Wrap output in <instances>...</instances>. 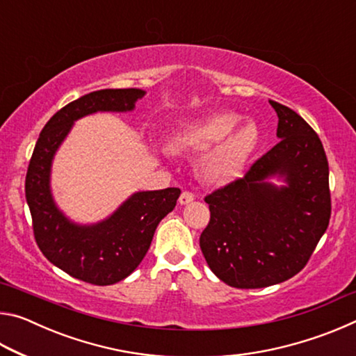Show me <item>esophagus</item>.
<instances>
[{"label": "esophagus", "mask_w": 356, "mask_h": 356, "mask_svg": "<svg viewBox=\"0 0 356 356\" xmlns=\"http://www.w3.org/2000/svg\"><path fill=\"white\" fill-rule=\"evenodd\" d=\"M193 200H195V195L191 191H182V195L179 197V204L180 206H185V204L191 202Z\"/></svg>", "instance_id": "esophagus-1"}]
</instances>
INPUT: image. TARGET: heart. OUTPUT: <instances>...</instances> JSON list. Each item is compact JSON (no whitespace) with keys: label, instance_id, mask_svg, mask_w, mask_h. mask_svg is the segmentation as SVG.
Returning <instances> with one entry per match:
<instances>
[{"label":"heart","instance_id":"obj_1","mask_svg":"<svg viewBox=\"0 0 356 356\" xmlns=\"http://www.w3.org/2000/svg\"><path fill=\"white\" fill-rule=\"evenodd\" d=\"M240 119L242 116L237 113L221 111L193 120L171 136L170 149L185 152L206 150L212 145L200 161L202 177L212 184L231 182L242 174L259 141L257 125L248 120L237 127Z\"/></svg>","mask_w":356,"mask_h":356}]
</instances>
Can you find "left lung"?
<instances>
[{
	"label": "left lung",
	"instance_id": "left-lung-1",
	"mask_svg": "<svg viewBox=\"0 0 356 356\" xmlns=\"http://www.w3.org/2000/svg\"><path fill=\"white\" fill-rule=\"evenodd\" d=\"M278 114L280 143L243 179L206 196L210 221L200 246L227 286L259 289L286 281L308 264L330 222L328 160L321 138L291 108ZM278 177L284 186L269 179Z\"/></svg>",
	"mask_w": 356,
	"mask_h": 356
}]
</instances>
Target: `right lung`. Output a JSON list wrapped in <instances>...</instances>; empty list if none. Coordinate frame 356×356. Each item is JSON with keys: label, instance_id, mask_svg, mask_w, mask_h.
<instances>
[{"label": "right lung", "instance_id": "1", "mask_svg": "<svg viewBox=\"0 0 356 356\" xmlns=\"http://www.w3.org/2000/svg\"><path fill=\"white\" fill-rule=\"evenodd\" d=\"M143 89H102L61 108L45 124L29 161L25 193L35 243L58 268L95 286L122 281L141 264L159 222L176 207L179 188L134 193L116 212L95 225L70 221L53 200L51 163L75 120L97 111L125 113Z\"/></svg>", "mask_w": 356, "mask_h": 356}]
</instances>
